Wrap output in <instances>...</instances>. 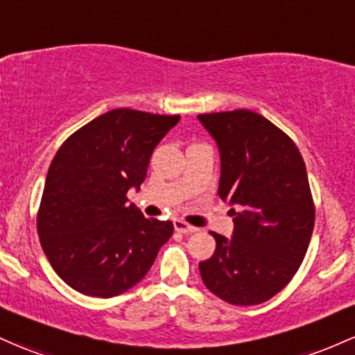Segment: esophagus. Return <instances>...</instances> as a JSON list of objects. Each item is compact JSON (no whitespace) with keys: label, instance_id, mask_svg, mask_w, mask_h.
<instances>
[{"label":"esophagus","instance_id":"obj_1","mask_svg":"<svg viewBox=\"0 0 355 355\" xmlns=\"http://www.w3.org/2000/svg\"><path fill=\"white\" fill-rule=\"evenodd\" d=\"M173 225H175V231L180 232V234H192V232H197V227L187 224L184 220H175Z\"/></svg>","mask_w":355,"mask_h":355}]
</instances>
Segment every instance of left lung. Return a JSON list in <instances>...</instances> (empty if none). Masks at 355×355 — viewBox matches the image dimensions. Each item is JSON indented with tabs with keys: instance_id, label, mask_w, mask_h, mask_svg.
Returning a JSON list of instances; mask_svg holds the SVG:
<instances>
[{
	"instance_id": "1",
	"label": "left lung",
	"mask_w": 355,
	"mask_h": 355,
	"mask_svg": "<svg viewBox=\"0 0 355 355\" xmlns=\"http://www.w3.org/2000/svg\"><path fill=\"white\" fill-rule=\"evenodd\" d=\"M220 153L219 197L236 209L232 237L198 263L204 285L231 305H259L285 288L315 224L305 162L278 126L249 109L198 114Z\"/></svg>"
}]
</instances>
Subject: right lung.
<instances>
[{"label":"right lung","mask_w":355,"mask_h":355,"mask_svg":"<svg viewBox=\"0 0 355 355\" xmlns=\"http://www.w3.org/2000/svg\"><path fill=\"white\" fill-rule=\"evenodd\" d=\"M180 116L119 107L70 135L50 163L37 216L46 259L70 288L118 297L141 282L173 234L170 220L146 219L128 190Z\"/></svg>","instance_id":"1"}]
</instances>
